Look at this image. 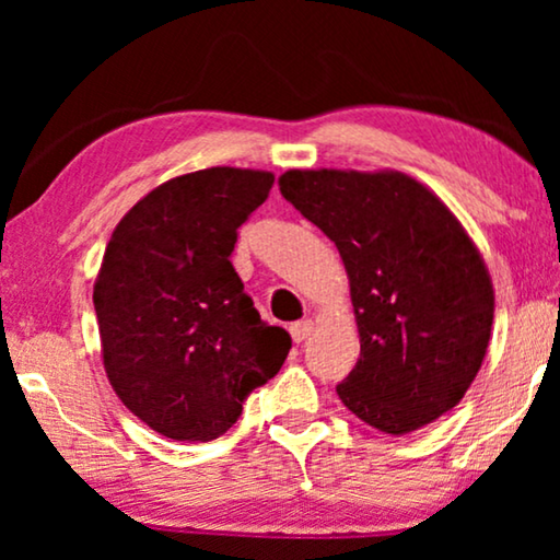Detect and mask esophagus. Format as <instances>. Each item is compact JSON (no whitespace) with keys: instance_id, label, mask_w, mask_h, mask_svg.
<instances>
[{"instance_id":"obj_1","label":"esophagus","mask_w":560,"mask_h":560,"mask_svg":"<svg viewBox=\"0 0 560 560\" xmlns=\"http://www.w3.org/2000/svg\"><path fill=\"white\" fill-rule=\"evenodd\" d=\"M313 320H298V324L290 326V336H293L295 343H303L313 334Z\"/></svg>"}]
</instances>
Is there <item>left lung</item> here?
I'll return each mask as SVG.
<instances>
[{
	"label": "left lung",
	"mask_w": 560,
	"mask_h": 560,
	"mask_svg": "<svg viewBox=\"0 0 560 560\" xmlns=\"http://www.w3.org/2000/svg\"><path fill=\"white\" fill-rule=\"evenodd\" d=\"M278 186L347 267L362 349L336 387L341 402L389 435L456 408L494 318L492 278L462 221L397 171H288Z\"/></svg>",
	"instance_id": "8db88e82"
}]
</instances>
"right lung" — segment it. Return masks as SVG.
I'll return each instance as SVG.
<instances>
[{"label":"right lung","instance_id":"1","mask_svg":"<svg viewBox=\"0 0 560 560\" xmlns=\"http://www.w3.org/2000/svg\"><path fill=\"white\" fill-rule=\"evenodd\" d=\"M272 183L249 167L178 175L140 198L106 244L94 282L106 377L165 439L224 435L285 362L290 334L259 318L229 259Z\"/></svg>","mask_w":560,"mask_h":560}]
</instances>
